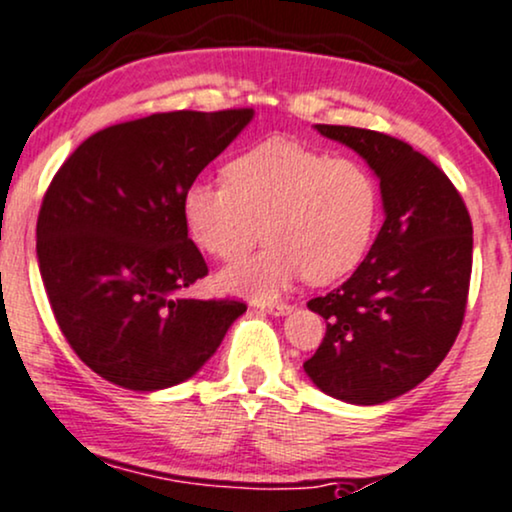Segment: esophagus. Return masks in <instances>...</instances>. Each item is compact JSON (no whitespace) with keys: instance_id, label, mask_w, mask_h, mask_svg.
Masks as SVG:
<instances>
[{"instance_id":"obj_1","label":"esophagus","mask_w":512,"mask_h":512,"mask_svg":"<svg viewBox=\"0 0 512 512\" xmlns=\"http://www.w3.org/2000/svg\"><path fill=\"white\" fill-rule=\"evenodd\" d=\"M260 310L269 312V315H274V317H283V315H288V312H291V305H288V303H272V305H260Z\"/></svg>"}]
</instances>
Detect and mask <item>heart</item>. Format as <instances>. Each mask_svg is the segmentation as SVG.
Here are the masks:
<instances>
[{
  "label": "heart",
  "mask_w": 512,
  "mask_h": 512,
  "mask_svg": "<svg viewBox=\"0 0 512 512\" xmlns=\"http://www.w3.org/2000/svg\"><path fill=\"white\" fill-rule=\"evenodd\" d=\"M224 178L193 181L183 190L181 214L193 243L231 260L255 243L260 224L269 240L267 248L221 269L224 291L274 300L303 276L331 283L353 274L372 248L381 190L357 159L269 138L233 157Z\"/></svg>",
  "instance_id": "obj_1"
}]
</instances>
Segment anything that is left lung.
<instances>
[{"mask_svg":"<svg viewBox=\"0 0 512 512\" xmlns=\"http://www.w3.org/2000/svg\"><path fill=\"white\" fill-rule=\"evenodd\" d=\"M379 178L384 224L346 283L307 307L326 319L305 362L326 396L379 405L422 384L463 326L472 274V221L448 176L386 133L317 123Z\"/></svg>","mask_w":512,"mask_h":512,"instance_id":"obj_1","label":"left lung"}]
</instances>
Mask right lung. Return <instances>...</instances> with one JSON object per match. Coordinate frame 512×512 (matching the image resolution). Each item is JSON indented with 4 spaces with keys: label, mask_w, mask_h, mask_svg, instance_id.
Wrapping results in <instances>:
<instances>
[{
    "label": "right lung",
    "mask_w": 512,
    "mask_h": 512,
    "mask_svg": "<svg viewBox=\"0 0 512 512\" xmlns=\"http://www.w3.org/2000/svg\"><path fill=\"white\" fill-rule=\"evenodd\" d=\"M252 109L166 112L90 135L38 217V264L61 334L102 379L159 391L193 377L248 307L176 295L207 276L181 197Z\"/></svg>",
    "instance_id": "obj_1"
}]
</instances>
